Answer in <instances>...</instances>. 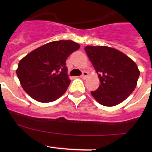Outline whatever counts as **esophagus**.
Returning a JSON list of instances; mask_svg holds the SVG:
<instances>
[{
	"label": "esophagus",
	"instance_id": "esophagus-1",
	"mask_svg": "<svg viewBox=\"0 0 152 152\" xmlns=\"http://www.w3.org/2000/svg\"><path fill=\"white\" fill-rule=\"evenodd\" d=\"M88 73L87 72H82V75H81V77H82L83 79H85L86 77H88Z\"/></svg>",
	"mask_w": 152,
	"mask_h": 152
}]
</instances>
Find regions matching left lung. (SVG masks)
<instances>
[{"label":"left lung","mask_w":152,"mask_h":152,"mask_svg":"<svg viewBox=\"0 0 152 152\" xmlns=\"http://www.w3.org/2000/svg\"><path fill=\"white\" fill-rule=\"evenodd\" d=\"M100 78L91 94L98 103L113 107L124 101L136 87L140 72L136 64L117 49L107 46L84 48Z\"/></svg>","instance_id":"1"}]
</instances>
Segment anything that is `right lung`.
<instances>
[{"mask_svg": "<svg viewBox=\"0 0 152 152\" xmlns=\"http://www.w3.org/2000/svg\"><path fill=\"white\" fill-rule=\"evenodd\" d=\"M79 48V44L72 40L51 42L22 58L17 75L26 94L41 103L59 98L71 83L66 60Z\"/></svg>", "mask_w": 152, "mask_h": 152, "instance_id": "1", "label": "right lung"}]
</instances>
